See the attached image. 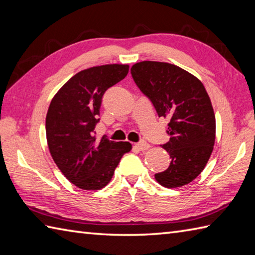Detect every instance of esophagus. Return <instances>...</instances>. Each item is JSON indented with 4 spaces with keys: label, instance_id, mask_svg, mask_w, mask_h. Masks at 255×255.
Returning a JSON list of instances; mask_svg holds the SVG:
<instances>
[{
    "label": "esophagus",
    "instance_id": "obj_1",
    "mask_svg": "<svg viewBox=\"0 0 255 255\" xmlns=\"http://www.w3.org/2000/svg\"><path fill=\"white\" fill-rule=\"evenodd\" d=\"M134 147L135 148H137L138 150H146V149H148L149 147H150V145L147 143V142H139V143H136L134 145Z\"/></svg>",
    "mask_w": 255,
    "mask_h": 255
}]
</instances>
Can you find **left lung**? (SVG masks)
Instances as JSON below:
<instances>
[{
  "mask_svg": "<svg viewBox=\"0 0 255 255\" xmlns=\"http://www.w3.org/2000/svg\"><path fill=\"white\" fill-rule=\"evenodd\" d=\"M131 74L158 116L169 119L170 139L162 148L171 161L167 170L155 174L156 181L168 189L189 184L204 170L216 137L215 113L204 85L166 62H138Z\"/></svg>",
  "mask_w": 255,
  "mask_h": 255,
  "instance_id": "8db88e82",
  "label": "left lung"
}]
</instances>
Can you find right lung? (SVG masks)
I'll return each instance as SVG.
<instances>
[{"label":"right lung","mask_w":255,"mask_h":255,"mask_svg":"<svg viewBox=\"0 0 255 255\" xmlns=\"http://www.w3.org/2000/svg\"><path fill=\"white\" fill-rule=\"evenodd\" d=\"M128 73V64L89 67L71 77L51 100L46 117L50 154L61 172L77 188H105L122 156L132 149L128 142L106 137L97 140L94 136L105 92Z\"/></svg>","instance_id":"1"}]
</instances>
